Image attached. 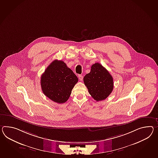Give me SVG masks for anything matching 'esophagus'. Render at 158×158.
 <instances>
[{"label": "esophagus", "mask_w": 158, "mask_h": 158, "mask_svg": "<svg viewBox=\"0 0 158 158\" xmlns=\"http://www.w3.org/2000/svg\"><path fill=\"white\" fill-rule=\"evenodd\" d=\"M78 77H79V80L81 81H82L83 79V77L81 75H78Z\"/></svg>", "instance_id": "1"}]
</instances>
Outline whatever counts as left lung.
<instances>
[{"label": "left lung", "instance_id": "1", "mask_svg": "<svg viewBox=\"0 0 158 158\" xmlns=\"http://www.w3.org/2000/svg\"><path fill=\"white\" fill-rule=\"evenodd\" d=\"M89 94L96 101L106 99L114 89L113 77L99 63L91 66L90 73L83 78Z\"/></svg>", "mask_w": 158, "mask_h": 158}]
</instances>
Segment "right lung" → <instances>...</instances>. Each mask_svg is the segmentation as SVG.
<instances>
[{
	"mask_svg": "<svg viewBox=\"0 0 158 158\" xmlns=\"http://www.w3.org/2000/svg\"><path fill=\"white\" fill-rule=\"evenodd\" d=\"M77 81V77L64 62L54 60L42 75L40 85L47 97L62 104L69 99Z\"/></svg>",
	"mask_w": 158,
	"mask_h": 158,
	"instance_id": "add662e5",
	"label": "right lung"
}]
</instances>
